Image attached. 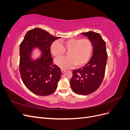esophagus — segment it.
<instances>
[{"instance_id":"1","label":"esophagus","mask_w":130,"mask_h":130,"mask_svg":"<svg viewBox=\"0 0 130 130\" xmlns=\"http://www.w3.org/2000/svg\"><path fill=\"white\" fill-rule=\"evenodd\" d=\"M66 69H61V72L62 73H64L65 72H66Z\"/></svg>"}]
</instances>
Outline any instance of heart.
Here are the masks:
<instances>
[{"label": "heart", "instance_id": "b5f03b06", "mask_svg": "<svg viewBox=\"0 0 130 130\" xmlns=\"http://www.w3.org/2000/svg\"><path fill=\"white\" fill-rule=\"evenodd\" d=\"M54 41L50 46V52L53 55L59 57L68 52L67 57L56 59L55 63L63 69L70 68L75 64L76 67L85 65L91 56L93 50L92 43L88 39L71 38Z\"/></svg>", "mask_w": 130, "mask_h": 130}]
</instances>
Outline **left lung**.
Masks as SVG:
<instances>
[{"label":"left lung","mask_w":130,"mask_h":130,"mask_svg":"<svg viewBox=\"0 0 130 130\" xmlns=\"http://www.w3.org/2000/svg\"><path fill=\"white\" fill-rule=\"evenodd\" d=\"M81 34L88 38L93 46V56L84 67L73 70L70 81L73 92L80 95H88L100 87L104 79L107 54L106 43L101 35L93 31Z\"/></svg>","instance_id":"left-lung-1"}]
</instances>
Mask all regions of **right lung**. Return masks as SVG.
<instances>
[{
	"label": "right lung",
	"mask_w": 130,
	"mask_h": 130,
	"mask_svg": "<svg viewBox=\"0 0 130 130\" xmlns=\"http://www.w3.org/2000/svg\"><path fill=\"white\" fill-rule=\"evenodd\" d=\"M60 37H55L40 28L27 31L19 46V72L23 83L31 92L40 96L53 94L57 87L61 75L60 68L53 64L50 46ZM37 48L41 56L31 57Z\"/></svg>",
	"instance_id": "right-lung-1"
}]
</instances>
